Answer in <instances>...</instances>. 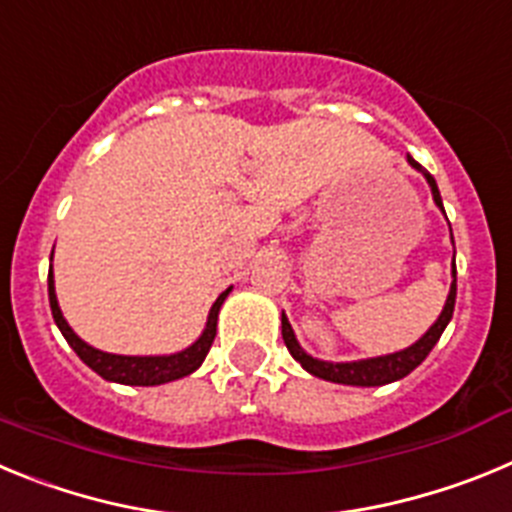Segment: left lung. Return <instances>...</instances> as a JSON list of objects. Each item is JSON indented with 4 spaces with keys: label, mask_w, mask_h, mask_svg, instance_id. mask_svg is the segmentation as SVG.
Returning <instances> with one entry per match:
<instances>
[{
    "label": "left lung",
    "mask_w": 512,
    "mask_h": 512,
    "mask_svg": "<svg viewBox=\"0 0 512 512\" xmlns=\"http://www.w3.org/2000/svg\"><path fill=\"white\" fill-rule=\"evenodd\" d=\"M408 161L413 169L423 171V176L428 179V184H431L433 200H436V205L443 210V202H441V194H438L436 179H433V176L428 174V171H425L423 166L415 161V158L408 156ZM451 241H454V238H451ZM454 305H456V266H454V282H451V292H449V297H446L443 312L438 315L436 323L431 325V330H428V333H425L418 343H413L410 348H405V351H397V354H390V356H377V359L348 361V364H330V361L312 359L310 354H305V351L300 348L295 333H292V325H289V320L284 318V315H282V338H284V343H287L289 354L300 361L302 369H307V372L315 374V377L328 379V382H336V384H354V387H379V384H390V382H397V379H402V377H408L415 366H418L425 356L431 354V348L436 346L438 338H441V333H443V328L449 325L451 315H454Z\"/></svg>",
    "instance_id": "8db88e82"
}]
</instances>
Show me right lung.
<instances>
[{"mask_svg":"<svg viewBox=\"0 0 512 512\" xmlns=\"http://www.w3.org/2000/svg\"><path fill=\"white\" fill-rule=\"evenodd\" d=\"M230 289H225L223 295L217 297L215 305L210 310V318H207V328L197 341L189 348L179 351V354L171 356H117V354H104L99 348H92L89 343L81 341L74 330L69 328V323L63 320L61 307H58L56 300V287H53V269L48 274V300H51V312L56 325L61 328L63 338L69 341V346L74 348L76 356H79L89 369L99 374V377L110 379V382L120 384H138V387H153V384H164L174 382L179 377H187L194 369H200V364L205 361L207 351H210L212 341H215L217 333V312H220V305L225 302Z\"/></svg>","mask_w":512,"mask_h":512,"instance_id":"obj_1","label":"right lung"}]
</instances>
